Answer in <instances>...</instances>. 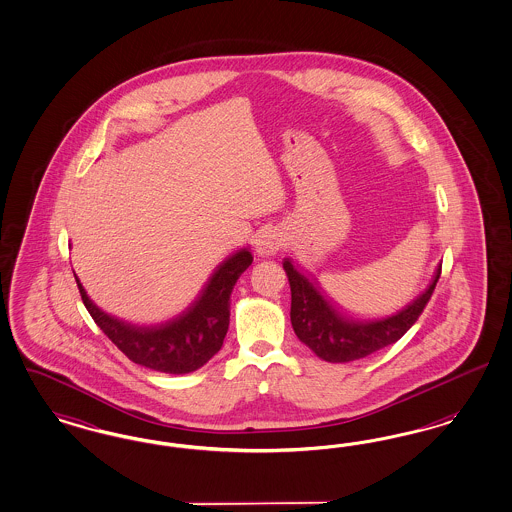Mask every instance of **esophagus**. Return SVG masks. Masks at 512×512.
<instances>
[{
  "mask_svg": "<svg viewBox=\"0 0 512 512\" xmlns=\"http://www.w3.org/2000/svg\"><path fill=\"white\" fill-rule=\"evenodd\" d=\"M284 245L283 233L279 229H265L260 233V237L256 239V252L258 256L267 258V256H275Z\"/></svg>",
  "mask_w": 512,
  "mask_h": 512,
  "instance_id": "obj_1",
  "label": "esophagus"
}]
</instances>
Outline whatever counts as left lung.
Returning a JSON list of instances; mask_svg holds the SVG:
<instances>
[{
    "instance_id": "obj_1",
    "label": "left lung",
    "mask_w": 512,
    "mask_h": 512,
    "mask_svg": "<svg viewBox=\"0 0 512 512\" xmlns=\"http://www.w3.org/2000/svg\"><path fill=\"white\" fill-rule=\"evenodd\" d=\"M283 267L292 292V328L300 341L326 362L364 359L387 345L397 343L423 313L425 305L435 292L442 271V265H438L435 279L429 284V288L402 311H398L397 315L379 321L360 322L341 317L322 298L321 292L290 264V260H284Z\"/></svg>"
}]
</instances>
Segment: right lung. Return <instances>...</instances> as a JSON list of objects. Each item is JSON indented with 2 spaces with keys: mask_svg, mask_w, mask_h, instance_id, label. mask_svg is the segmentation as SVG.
I'll use <instances>...</instances> for the list:
<instances>
[{
  "mask_svg": "<svg viewBox=\"0 0 512 512\" xmlns=\"http://www.w3.org/2000/svg\"><path fill=\"white\" fill-rule=\"evenodd\" d=\"M250 264L252 254L241 248L214 271L203 294L182 315L157 326H133L106 315L89 300L77 277L76 283L100 330L129 359L155 372L190 374L220 351L228 334L231 290Z\"/></svg>",
  "mask_w": 512,
  "mask_h": 512,
  "instance_id": "add662e5",
  "label": "right lung"
}]
</instances>
